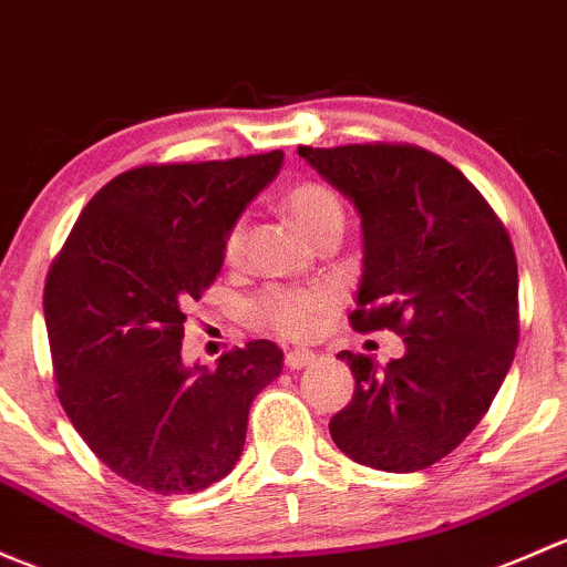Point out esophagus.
I'll list each match as a JSON object with an SVG mask.
<instances>
[{
	"instance_id": "1",
	"label": "esophagus",
	"mask_w": 567,
	"mask_h": 567,
	"mask_svg": "<svg viewBox=\"0 0 567 567\" xmlns=\"http://www.w3.org/2000/svg\"><path fill=\"white\" fill-rule=\"evenodd\" d=\"M309 363H315V353L312 350H290L288 355H285V367L288 369H303L309 367Z\"/></svg>"
}]
</instances>
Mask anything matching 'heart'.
Segmentation results:
<instances>
[{
    "instance_id": "1",
    "label": "heart",
    "mask_w": 567,
    "mask_h": 567,
    "mask_svg": "<svg viewBox=\"0 0 567 567\" xmlns=\"http://www.w3.org/2000/svg\"><path fill=\"white\" fill-rule=\"evenodd\" d=\"M290 217L309 238H318L323 230L342 225L344 212L342 204L331 189L320 184H296L285 195ZM244 244V223H236L225 236V258L236 260L241 255ZM337 307V293L326 285H309V288H293V285H274L258 301H255V315L264 323L271 326L282 337L307 339L318 331L326 315Z\"/></svg>"
}]
</instances>
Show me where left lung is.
I'll return each instance as SVG.
<instances>
[{
	"instance_id": "obj_1",
	"label": "left lung",
	"mask_w": 567,
	"mask_h": 567,
	"mask_svg": "<svg viewBox=\"0 0 567 567\" xmlns=\"http://www.w3.org/2000/svg\"><path fill=\"white\" fill-rule=\"evenodd\" d=\"M361 217V282L350 323L393 329L404 355L380 367L348 350L353 399L331 419L337 449L385 473L440 462L478 426L519 342L511 238L462 171L419 146H299Z\"/></svg>"
}]
</instances>
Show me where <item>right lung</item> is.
Listing matches in <instances>:
<instances>
[{
    "label": "right lung",
    "mask_w": 567,
    "mask_h": 567,
    "mask_svg": "<svg viewBox=\"0 0 567 567\" xmlns=\"http://www.w3.org/2000/svg\"><path fill=\"white\" fill-rule=\"evenodd\" d=\"M282 148L225 163L143 165L81 212L45 279L59 402L113 473L193 494L236 467L249 404L282 372L268 339L184 363L187 303L217 279L225 236L282 168Z\"/></svg>",
    "instance_id": "obj_1"
}]
</instances>
